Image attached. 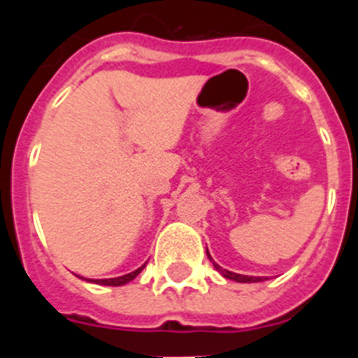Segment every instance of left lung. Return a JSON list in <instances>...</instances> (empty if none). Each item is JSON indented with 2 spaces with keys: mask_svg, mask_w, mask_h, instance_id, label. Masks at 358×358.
<instances>
[{
  "mask_svg": "<svg viewBox=\"0 0 358 358\" xmlns=\"http://www.w3.org/2000/svg\"><path fill=\"white\" fill-rule=\"evenodd\" d=\"M208 258L211 260L210 252H208ZM213 262V260H211ZM213 267L217 268L218 273L222 274L224 278H227V280H233V281H238V283H256V281H264V278H256V276H243V274H236V273H231V271H227V268H222L218 264H215L213 262Z\"/></svg>",
  "mask_w": 358,
  "mask_h": 358,
  "instance_id": "obj_1",
  "label": "left lung"
}]
</instances>
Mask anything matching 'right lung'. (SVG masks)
I'll use <instances>...</instances> for the list:
<instances>
[{"mask_svg": "<svg viewBox=\"0 0 358 358\" xmlns=\"http://www.w3.org/2000/svg\"><path fill=\"white\" fill-rule=\"evenodd\" d=\"M145 265H141L140 268H136L134 273H129L125 274V276H118V278H109V280H90L93 281V283H98V285H109V287H120V285H125V283H129V281L134 280L138 274L143 271Z\"/></svg>", "mask_w": 358, "mask_h": 358, "instance_id": "add662e5", "label": "right lung"}]
</instances>
